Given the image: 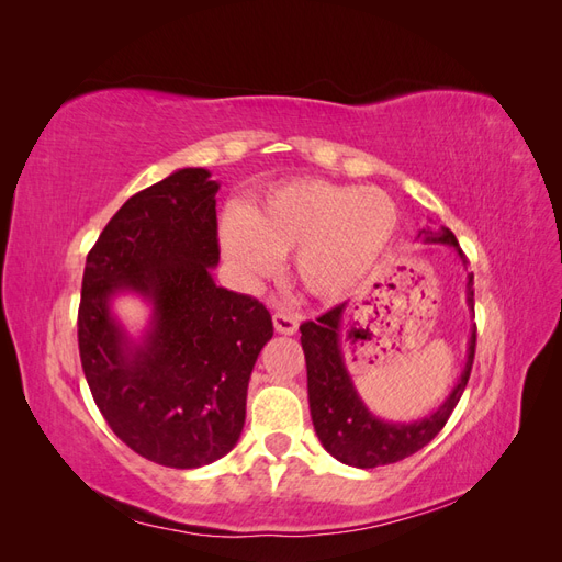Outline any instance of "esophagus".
Wrapping results in <instances>:
<instances>
[{"instance_id": "1", "label": "esophagus", "mask_w": 562, "mask_h": 562, "mask_svg": "<svg viewBox=\"0 0 562 562\" xmlns=\"http://www.w3.org/2000/svg\"><path fill=\"white\" fill-rule=\"evenodd\" d=\"M297 326H300V318L295 314H291V312H277L274 314V328H277V333H281V335H295Z\"/></svg>"}]
</instances>
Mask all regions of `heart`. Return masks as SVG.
Wrapping results in <instances>:
<instances>
[{"label":"heart","instance_id":"b5f03b06","mask_svg":"<svg viewBox=\"0 0 562 562\" xmlns=\"http://www.w3.org/2000/svg\"><path fill=\"white\" fill-rule=\"evenodd\" d=\"M398 227L394 199L378 187L295 180L269 190L220 223V248L248 279L295 252V274L321 300L353 291L382 258Z\"/></svg>","mask_w":562,"mask_h":562}]
</instances>
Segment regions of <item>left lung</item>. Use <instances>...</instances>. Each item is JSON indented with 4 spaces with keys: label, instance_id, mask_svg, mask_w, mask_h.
I'll list each match as a JSON object with an SVG mask.
<instances>
[{
    "label": "left lung",
    "instance_id": "1",
    "mask_svg": "<svg viewBox=\"0 0 562 562\" xmlns=\"http://www.w3.org/2000/svg\"><path fill=\"white\" fill-rule=\"evenodd\" d=\"M417 236L424 239V244L452 246L462 258V265H467L464 252L450 229L440 227L434 232L427 227ZM467 304L469 310H473V274L467 277ZM345 314L347 302L337 304L316 321H307L300 326V342L304 349V361H307L310 411L316 436L323 448L349 467L375 469L401 462V459L431 443L436 434L446 427L459 398H462L475 356V326L469 339V356L462 378H459L443 405H438L436 413L417 422H384L363 405L347 372L342 353Z\"/></svg>",
    "mask_w": 562,
    "mask_h": 562
}]
</instances>
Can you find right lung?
<instances>
[{
    "instance_id": "add662e5",
    "label": "right lung",
    "mask_w": 562,
    "mask_h": 562,
    "mask_svg": "<svg viewBox=\"0 0 562 562\" xmlns=\"http://www.w3.org/2000/svg\"><path fill=\"white\" fill-rule=\"evenodd\" d=\"M206 168H180L119 209L87 255L79 356L98 411L140 457L196 469L225 457L246 422L248 380L274 335L262 302L215 285V192ZM128 290L153 302L135 346L109 312Z\"/></svg>"
}]
</instances>
